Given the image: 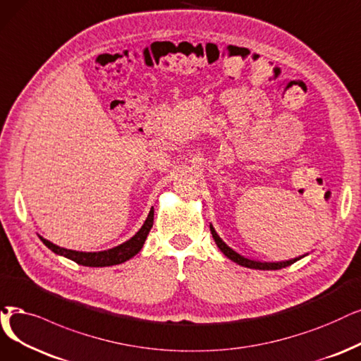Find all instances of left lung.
<instances>
[{
    "label": "left lung",
    "instance_id": "1",
    "mask_svg": "<svg viewBox=\"0 0 361 361\" xmlns=\"http://www.w3.org/2000/svg\"><path fill=\"white\" fill-rule=\"evenodd\" d=\"M210 233L213 235V240L214 243L218 244V247L221 249V252L228 257L231 259V261L241 265V267H246V268H252V269H281V268H286L289 267L292 264H295L296 261H299V259H302L304 256H299V257H295V259H289V261H281V262H262V261H255V259H249V257H244L243 255L237 253L234 249H231L228 244L218 235V233H216L213 225L210 224Z\"/></svg>",
    "mask_w": 361,
    "mask_h": 361
}]
</instances>
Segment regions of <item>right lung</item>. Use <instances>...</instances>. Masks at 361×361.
Returning <instances> with one entry per match:
<instances>
[{
  "label": "right lung",
  "mask_w": 361,
  "mask_h": 361,
  "mask_svg": "<svg viewBox=\"0 0 361 361\" xmlns=\"http://www.w3.org/2000/svg\"><path fill=\"white\" fill-rule=\"evenodd\" d=\"M154 224V207L149 210L148 218L143 222V225L140 226V229L137 233L132 237L128 238L127 241H124L123 244H118V246H115L112 249L108 250H100V252H80V250H71V249H65L57 246V244L46 240L44 237H39V240L46 244V246L54 252L56 255L63 256L71 259V261L77 262L78 265L82 267H112V265H118L123 264L128 259H132L133 256H136L142 247L143 244H145V240L149 234V231L152 228Z\"/></svg>",
  "instance_id": "obj_1"
}]
</instances>
